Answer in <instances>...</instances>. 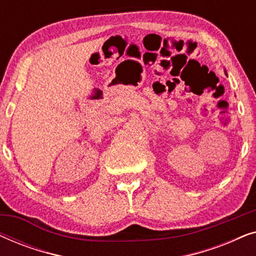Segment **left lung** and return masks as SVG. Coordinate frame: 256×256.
<instances>
[{"mask_svg": "<svg viewBox=\"0 0 256 256\" xmlns=\"http://www.w3.org/2000/svg\"><path fill=\"white\" fill-rule=\"evenodd\" d=\"M225 73H226V70H225Z\"/></svg>", "mask_w": 256, "mask_h": 256, "instance_id": "obj_1", "label": "left lung"}]
</instances>
